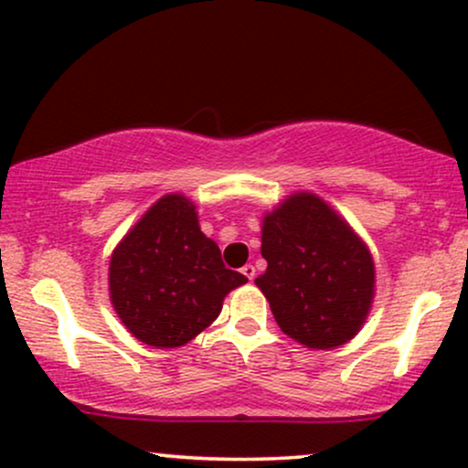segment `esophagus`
I'll return each mask as SVG.
<instances>
[{"mask_svg": "<svg viewBox=\"0 0 468 468\" xmlns=\"http://www.w3.org/2000/svg\"><path fill=\"white\" fill-rule=\"evenodd\" d=\"M241 274H244L248 281H254V274H257V270H254V265H244V268H241Z\"/></svg>", "mask_w": 468, "mask_h": 468, "instance_id": "1", "label": "esophagus"}]
</instances>
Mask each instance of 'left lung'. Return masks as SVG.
Masks as SVG:
<instances>
[{
	"label": "left lung",
	"instance_id": "8db88e82",
	"mask_svg": "<svg viewBox=\"0 0 468 468\" xmlns=\"http://www.w3.org/2000/svg\"><path fill=\"white\" fill-rule=\"evenodd\" d=\"M268 270L254 285L278 328L309 350H335L363 328L376 295L369 248L313 192H293L261 222Z\"/></svg>",
	"mask_w": 468,
	"mask_h": 468
}]
</instances>
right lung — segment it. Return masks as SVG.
Here are the masks:
<instances>
[{"mask_svg": "<svg viewBox=\"0 0 468 468\" xmlns=\"http://www.w3.org/2000/svg\"><path fill=\"white\" fill-rule=\"evenodd\" d=\"M244 282L200 230L197 205L179 192L155 200L110 257L116 315L135 339L159 350L186 346L209 328L227 293Z\"/></svg>", "mask_w": 468, "mask_h": 468, "instance_id": "add662e5", "label": "right lung"}]
</instances>
